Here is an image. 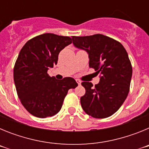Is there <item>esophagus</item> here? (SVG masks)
I'll use <instances>...</instances> for the list:
<instances>
[{"mask_svg": "<svg viewBox=\"0 0 149 149\" xmlns=\"http://www.w3.org/2000/svg\"><path fill=\"white\" fill-rule=\"evenodd\" d=\"M76 82H77V84H78V85H81V81H80V80H78V79H76Z\"/></svg>", "mask_w": 149, "mask_h": 149, "instance_id": "34e87169", "label": "esophagus"}]
</instances>
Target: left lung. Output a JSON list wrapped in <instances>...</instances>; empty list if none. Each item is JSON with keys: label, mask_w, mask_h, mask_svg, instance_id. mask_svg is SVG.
<instances>
[{"label": "left lung", "mask_w": 149, "mask_h": 149, "mask_svg": "<svg viewBox=\"0 0 149 149\" xmlns=\"http://www.w3.org/2000/svg\"><path fill=\"white\" fill-rule=\"evenodd\" d=\"M72 39L75 47L87 51L89 68L101 74L95 86L90 82L81 83L86 89L81 98L83 110L93 118H107L120 108L130 90L132 65L127 51L119 42L102 34Z\"/></svg>", "instance_id": "left-lung-1"}]
</instances>
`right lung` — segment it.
<instances>
[{"mask_svg": "<svg viewBox=\"0 0 149 149\" xmlns=\"http://www.w3.org/2000/svg\"><path fill=\"white\" fill-rule=\"evenodd\" d=\"M68 36L44 33L30 39L15 61L13 77L17 94L24 108L39 118L56 115L69 89L77 86L72 77L59 81L48 74L56 65L60 51L72 43Z\"/></svg>", "mask_w": 149, "mask_h": 149, "instance_id": "right-lung-1", "label": "right lung"}]
</instances>
